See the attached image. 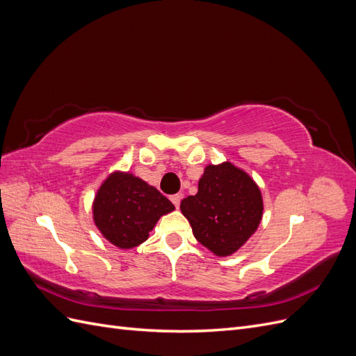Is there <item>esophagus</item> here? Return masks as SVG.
I'll return each mask as SVG.
<instances>
[{"label": "esophagus", "instance_id": "esophagus-1", "mask_svg": "<svg viewBox=\"0 0 356 356\" xmlns=\"http://www.w3.org/2000/svg\"><path fill=\"white\" fill-rule=\"evenodd\" d=\"M170 200H172V203L175 204V208H179V203H181V195H174V196H170Z\"/></svg>", "mask_w": 356, "mask_h": 356}]
</instances>
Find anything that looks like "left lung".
Returning <instances> with one entry per match:
<instances>
[{
  "label": "left lung",
  "instance_id": "1",
  "mask_svg": "<svg viewBox=\"0 0 356 356\" xmlns=\"http://www.w3.org/2000/svg\"><path fill=\"white\" fill-rule=\"evenodd\" d=\"M195 238L220 257L230 255L251 238L263 215L260 188L232 163L209 165L196 196L181 202Z\"/></svg>",
  "mask_w": 356,
  "mask_h": 356
}]
</instances>
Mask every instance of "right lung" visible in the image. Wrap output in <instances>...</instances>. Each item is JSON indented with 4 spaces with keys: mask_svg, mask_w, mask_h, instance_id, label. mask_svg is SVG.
Here are the masks:
<instances>
[{
    "mask_svg": "<svg viewBox=\"0 0 356 356\" xmlns=\"http://www.w3.org/2000/svg\"><path fill=\"white\" fill-rule=\"evenodd\" d=\"M175 207L132 174L115 172L105 179L93 203V220L105 239L131 250L148 239L157 220Z\"/></svg>",
    "mask_w": 356,
    "mask_h": 356,
    "instance_id": "obj_1",
    "label": "right lung"
}]
</instances>
